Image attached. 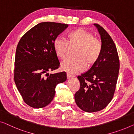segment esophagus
Here are the masks:
<instances>
[{
	"instance_id": "1",
	"label": "esophagus",
	"mask_w": 134,
	"mask_h": 134,
	"mask_svg": "<svg viewBox=\"0 0 134 134\" xmlns=\"http://www.w3.org/2000/svg\"><path fill=\"white\" fill-rule=\"evenodd\" d=\"M67 76L68 79H70V78H71V77H73V76L70 75V74H69V73H67Z\"/></svg>"
}]
</instances>
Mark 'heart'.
Masks as SVG:
<instances>
[{"instance_id": "1", "label": "heart", "mask_w": 134, "mask_h": 134, "mask_svg": "<svg viewBox=\"0 0 134 134\" xmlns=\"http://www.w3.org/2000/svg\"><path fill=\"white\" fill-rule=\"evenodd\" d=\"M68 43L64 39L57 37L53 43L56 55L64 59L66 55L68 47L77 46L76 59H67L61 63V69L69 74H76L83 71L86 65L91 67L98 60L102 52V43L97 38L94 37L90 32L79 28L70 32L67 34Z\"/></svg>"}]
</instances>
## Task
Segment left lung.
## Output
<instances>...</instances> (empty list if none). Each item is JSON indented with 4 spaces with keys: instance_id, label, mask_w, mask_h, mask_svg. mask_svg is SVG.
<instances>
[{
    "instance_id": "left-lung-1",
    "label": "left lung",
    "mask_w": 134,
    "mask_h": 134,
    "mask_svg": "<svg viewBox=\"0 0 134 134\" xmlns=\"http://www.w3.org/2000/svg\"><path fill=\"white\" fill-rule=\"evenodd\" d=\"M94 25L100 35L101 54L88 70L77 76L80 88L75 94L77 107L87 113L100 111L111 101L120 68L118 53L113 39L98 24Z\"/></svg>"
}]
</instances>
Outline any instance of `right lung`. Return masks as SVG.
I'll list each match as a JSON object with an SVG mask.
<instances>
[{
	"mask_svg": "<svg viewBox=\"0 0 134 134\" xmlns=\"http://www.w3.org/2000/svg\"><path fill=\"white\" fill-rule=\"evenodd\" d=\"M68 26L49 21L38 23L18 43L14 78L24 102L31 107L41 108L49 105L55 96L57 84L67 80L65 71L50 75L48 72L60 65L53 43Z\"/></svg>",
	"mask_w": 134,
	"mask_h": 134,
	"instance_id": "obj_1",
	"label": "right lung"
}]
</instances>
